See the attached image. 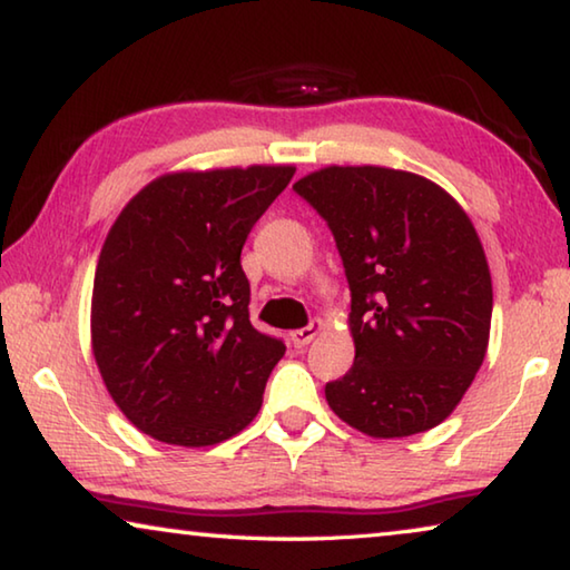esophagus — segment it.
Segmentation results:
<instances>
[{"label":"esophagus","instance_id":"obj_1","mask_svg":"<svg viewBox=\"0 0 570 570\" xmlns=\"http://www.w3.org/2000/svg\"><path fill=\"white\" fill-rule=\"evenodd\" d=\"M320 332H322V322H312L308 326H304V330L292 332V344L296 346V350H302V346L312 342Z\"/></svg>","mask_w":570,"mask_h":570}]
</instances>
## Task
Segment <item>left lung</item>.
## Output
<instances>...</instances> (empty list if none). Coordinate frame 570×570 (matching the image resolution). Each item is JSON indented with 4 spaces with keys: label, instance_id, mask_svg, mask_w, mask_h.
<instances>
[{
    "label": "left lung",
    "instance_id": "8db88e82",
    "mask_svg": "<svg viewBox=\"0 0 570 570\" xmlns=\"http://www.w3.org/2000/svg\"><path fill=\"white\" fill-rule=\"evenodd\" d=\"M294 190L332 228L352 292L354 366L326 384V402L370 438L432 430L488 352L493 282L475 226L407 170L330 166Z\"/></svg>",
    "mask_w": 570,
    "mask_h": 570
}]
</instances>
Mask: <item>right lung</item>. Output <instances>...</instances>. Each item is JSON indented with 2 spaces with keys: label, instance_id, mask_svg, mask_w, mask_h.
Listing matches in <instances>:
<instances>
[{
  "label": "right lung",
  "instance_id": "1",
  "mask_svg": "<svg viewBox=\"0 0 570 570\" xmlns=\"http://www.w3.org/2000/svg\"><path fill=\"white\" fill-rule=\"evenodd\" d=\"M294 170L166 173L112 224L92 284V354L110 397L146 435L206 448L262 410L286 346L248 320L240 248Z\"/></svg>",
  "mask_w": 570,
  "mask_h": 570
}]
</instances>
